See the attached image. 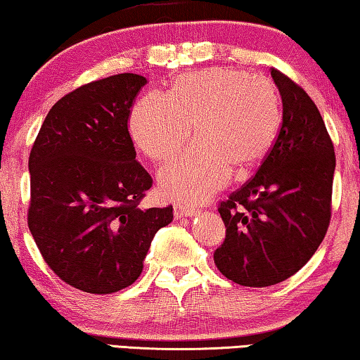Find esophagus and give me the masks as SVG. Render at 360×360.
I'll return each mask as SVG.
<instances>
[{
	"label": "esophagus",
	"mask_w": 360,
	"mask_h": 360,
	"mask_svg": "<svg viewBox=\"0 0 360 360\" xmlns=\"http://www.w3.org/2000/svg\"><path fill=\"white\" fill-rule=\"evenodd\" d=\"M198 211L195 207L186 206V204H175L174 206V215L175 219H181V217H193Z\"/></svg>",
	"instance_id": "esophagus-1"
}]
</instances>
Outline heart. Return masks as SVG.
I'll use <instances>...</instances> for the list:
<instances>
[{"label": "heart", "mask_w": 360, "mask_h": 360, "mask_svg": "<svg viewBox=\"0 0 360 360\" xmlns=\"http://www.w3.org/2000/svg\"><path fill=\"white\" fill-rule=\"evenodd\" d=\"M274 84L245 70L211 68L179 75L167 96L148 93L131 109L135 145L156 162L174 158L191 135L198 141L161 170L165 198L199 202L264 161L280 129Z\"/></svg>", "instance_id": "heart-1"}]
</instances>
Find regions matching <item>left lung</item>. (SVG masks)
<instances>
[{
	"label": "left lung",
	"instance_id": "8db88e82",
	"mask_svg": "<svg viewBox=\"0 0 360 360\" xmlns=\"http://www.w3.org/2000/svg\"><path fill=\"white\" fill-rule=\"evenodd\" d=\"M283 117L256 175L219 206L220 274L243 286L280 283L307 264L331 217L335 149L317 106L290 77L272 69Z\"/></svg>",
	"mask_w": 360,
	"mask_h": 360
}]
</instances>
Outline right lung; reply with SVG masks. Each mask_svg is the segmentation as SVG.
I'll return each mask as SVG.
<instances>
[{
  "mask_svg": "<svg viewBox=\"0 0 360 360\" xmlns=\"http://www.w3.org/2000/svg\"><path fill=\"white\" fill-rule=\"evenodd\" d=\"M146 79L117 74L49 109L29 158V229L49 269L91 295L135 283L172 206L141 209L153 179L136 161L129 115Z\"/></svg>",
  "mask_w": 360,
  "mask_h": 360,
  "instance_id": "1",
  "label": "right lung"
}]
</instances>
